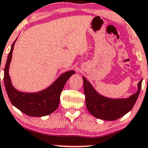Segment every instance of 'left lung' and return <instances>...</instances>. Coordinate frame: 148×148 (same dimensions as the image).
I'll return each instance as SVG.
<instances>
[{
	"mask_svg": "<svg viewBox=\"0 0 148 148\" xmlns=\"http://www.w3.org/2000/svg\"><path fill=\"white\" fill-rule=\"evenodd\" d=\"M82 78L87 110L96 118L106 121L116 120L131 110L140 92L143 81L138 82L137 92L129 97L112 99L100 95L85 77Z\"/></svg>",
	"mask_w": 148,
	"mask_h": 148,
	"instance_id": "left-lung-1",
	"label": "left lung"
}]
</instances>
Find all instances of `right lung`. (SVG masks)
Masks as SVG:
<instances>
[{
    "instance_id": "1",
    "label": "right lung",
    "mask_w": 148,
    "mask_h": 148,
    "mask_svg": "<svg viewBox=\"0 0 148 148\" xmlns=\"http://www.w3.org/2000/svg\"><path fill=\"white\" fill-rule=\"evenodd\" d=\"M16 40L12 44L4 70V84L8 96L12 105L27 115L34 117L49 115L58 108L63 87L75 71H69L61 74L50 86L42 91L32 93L18 91L12 86L9 75V67Z\"/></svg>"
}]
</instances>
